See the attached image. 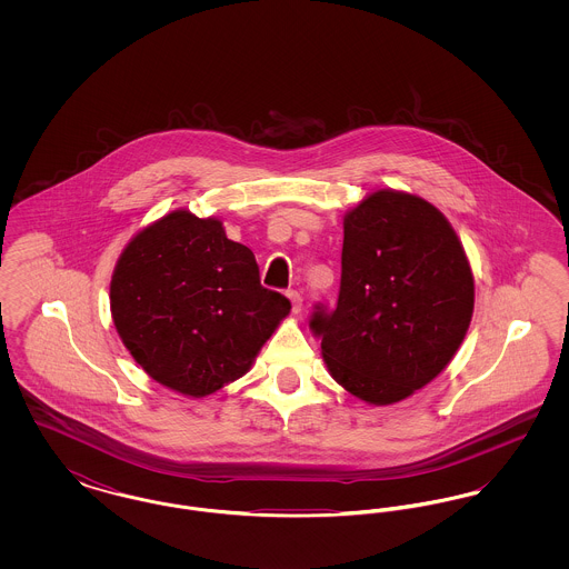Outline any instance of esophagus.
Returning <instances> with one entry per match:
<instances>
[{"label":"esophagus","mask_w":569,"mask_h":569,"mask_svg":"<svg viewBox=\"0 0 569 569\" xmlns=\"http://www.w3.org/2000/svg\"><path fill=\"white\" fill-rule=\"evenodd\" d=\"M288 298H290V302H292V311L300 313V309H302V297L298 295L297 290H288Z\"/></svg>","instance_id":"obj_1"}]
</instances>
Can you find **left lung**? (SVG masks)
I'll return each instance as SVG.
<instances>
[{
  "instance_id": "obj_1",
  "label": "left lung",
  "mask_w": 569,
  "mask_h": 569,
  "mask_svg": "<svg viewBox=\"0 0 569 569\" xmlns=\"http://www.w3.org/2000/svg\"><path fill=\"white\" fill-rule=\"evenodd\" d=\"M473 274L431 202L379 190L343 219L337 307L316 305L330 376L371 406L403 401L437 378L465 339Z\"/></svg>"
}]
</instances>
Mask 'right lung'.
Returning <instances> with one entry per match:
<instances>
[{
    "label": "right lung",
    "mask_w": 569,
    "mask_h": 569,
    "mask_svg": "<svg viewBox=\"0 0 569 569\" xmlns=\"http://www.w3.org/2000/svg\"><path fill=\"white\" fill-rule=\"evenodd\" d=\"M290 309L260 283L249 247L190 211L140 230L110 279L123 346L149 378L193 399L243 378Z\"/></svg>",
    "instance_id": "1"
}]
</instances>
